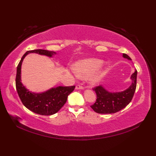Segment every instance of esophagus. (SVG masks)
Listing matches in <instances>:
<instances>
[{"mask_svg": "<svg viewBox=\"0 0 156 156\" xmlns=\"http://www.w3.org/2000/svg\"><path fill=\"white\" fill-rule=\"evenodd\" d=\"M75 88H76L77 90H82L83 89V87H82L81 85H80V84H77L76 87H75Z\"/></svg>", "mask_w": 156, "mask_h": 156, "instance_id": "1", "label": "esophagus"}]
</instances>
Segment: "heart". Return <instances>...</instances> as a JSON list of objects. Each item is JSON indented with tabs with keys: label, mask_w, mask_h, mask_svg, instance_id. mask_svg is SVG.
<instances>
[{
	"label": "heart",
	"mask_w": 156,
	"mask_h": 156,
	"mask_svg": "<svg viewBox=\"0 0 156 156\" xmlns=\"http://www.w3.org/2000/svg\"><path fill=\"white\" fill-rule=\"evenodd\" d=\"M103 64V61L96 58H89L83 60L75 64L74 72L77 77L86 78L90 76L100 68ZM102 76V72L98 71L90 78V83L95 84L99 81Z\"/></svg>",
	"instance_id": "heart-1"
}]
</instances>
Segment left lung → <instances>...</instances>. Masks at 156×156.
Returning a JSON list of instances; mask_svg holds the SVG:
<instances>
[{
    "instance_id": "1",
    "label": "left lung",
    "mask_w": 156,
    "mask_h": 156,
    "mask_svg": "<svg viewBox=\"0 0 156 156\" xmlns=\"http://www.w3.org/2000/svg\"><path fill=\"white\" fill-rule=\"evenodd\" d=\"M123 56L131 60L128 55L123 54ZM136 75L137 72L131 75L132 83L126 90L121 92L111 93L107 91L102 86L93 88L96 94V101L90 107L96 112L99 114H111L115 113L125 108L132 100L136 90Z\"/></svg>"
}]
</instances>
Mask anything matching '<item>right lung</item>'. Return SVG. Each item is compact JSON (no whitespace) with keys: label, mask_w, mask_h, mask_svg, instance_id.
I'll list each match as a JSON object with an SVG mask.
<instances>
[{"label":"right lung","mask_w":156,"mask_h":156,"mask_svg":"<svg viewBox=\"0 0 156 156\" xmlns=\"http://www.w3.org/2000/svg\"><path fill=\"white\" fill-rule=\"evenodd\" d=\"M30 53L52 56L55 52L44 49H35L28 51L22 56L17 67L16 87L17 94L23 104L28 109L40 115H51L57 112L67 101L69 94L75 89V86L58 87L51 88L47 92L41 94L32 93L23 85L21 82V68L23 59Z\"/></svg>","instance_id":"right-lung-1"}]
</instances>
